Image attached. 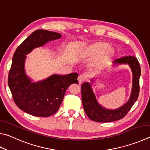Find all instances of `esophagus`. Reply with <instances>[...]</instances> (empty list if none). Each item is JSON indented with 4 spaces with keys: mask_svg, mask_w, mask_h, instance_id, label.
Masks as SVG:
<instances>
[{
    "mask_svg": "<svg viewBox=\"0 0 150 150\" xmlns=\"http://www.w3.org/2000/svg\"><path fill=\"white\" fill-rule=\"evenodd\" d=\"M84 80H85V77H84V75H80L79 76V77H78V81H79V84L82 83Z\"/></svg>",
    "mask_w": 150,
    "mask_h": 150,
    "instance_id": "obj_1",
    "label": "esophagus"
}]
</instances>
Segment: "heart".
Instances as JSON below:
<instances>
[{
    "instance_id": "heart-1",
    "label": "heart",
    "mask_w": 150,
    "mask_h": 150,
    "mask_svg": "<svg viewBox=\"0 0 150 150\" xmlns=\"http://www.w3.org/2000/svg\"><path fill=\"white\" fill-rule=\"evenodd\" d=\"M109 50V46L105 43H98L95 45L89 51V54L93 56H100L101 54L105 53ZM108 53L104 54V56H107Z\"/></svg>"
}]
</instances>
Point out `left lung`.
Wrapping results in <instances>:
<instances>
[{
	"instance_id": "1",
	"label": "left lung",
	"mask_w": 150,
	"mask_h": 150,
	"mask_svg": "<svg viewBox=\"0 0 150 150\" xmlns=\"http://www.w3.org/2000/svg\"><path fill=\"white\" fill-rule=\"evenodd\" d=\"M113 64L115 66L122 64L129 65L132 74L131 93L129 100L124 105L115 110L108 109L99 103L92 89L91 83L89 82L83 83L81 85V92L84 110L87 116L94 121L107 122L117 121L123 118L138 99L141 73L140 64L138 59L134 56H125L116 59ZM91 81L92 83L94 81V79H92Z\"/></svg>"
}]
</instances>
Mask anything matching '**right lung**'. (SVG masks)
I'll list each match as a JSON object with an SVG mask.
<instances>
[{"label":"right lung","mask_w":150,"mask_h":150,"mask_svg":"<svg viewBox=\"0 0 150 150\" xmlns=\"http://www.w3.org/2000/svg\"><path fill=\"white\" fill-rule=\"evenodd\" d=\"M58 33L39 29L34 31L16 49L9 71L8 86L13 99L20 110L30 115L47 117L55 113L71 84L78 83V74H54L34 82L26 74L27 54L48 42L60 39Z\"/></svg>","instance_id":"obj_1"}]
</instances>
